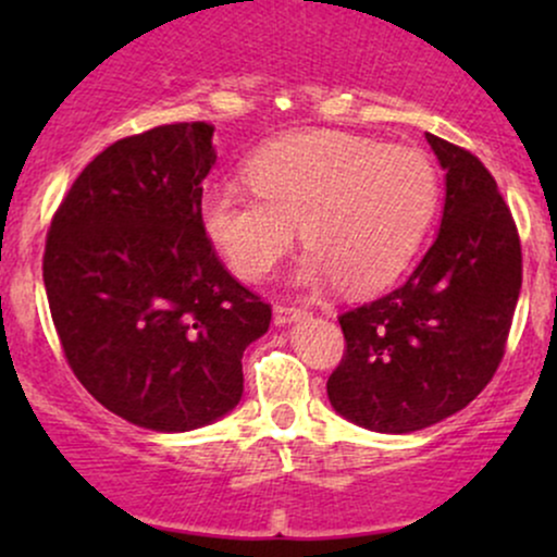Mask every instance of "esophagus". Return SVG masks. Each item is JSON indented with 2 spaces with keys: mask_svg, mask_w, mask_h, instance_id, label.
Masks as SVG:
<instances>
[{
  "mask_svg": "<svg viewBox=\"0 0 557 557\" xmlns=\"http://www.w3.org/2000/svg\"><path fill=\"white\" fill-rule=\"evenodd\" d=\"M306 314H309V311L300 309V306H287V304L274 306V322H277V324L298 322V319H304Z\"/></svg>",
  "mask_w": 557,
  "mask_h": 557,
  "instance_id": "34e87169",
  "label": "esophagus"
}]
</instances>
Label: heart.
I'll use <instances>...</instances> for the list:
<instances>
[{"label":"heart","mask_w":557,"mask_h":557,"mask_svg":"<svg viewBox=\"0 0 557 557\" xmlns=\"http://www.w3.org/2000/svg\"><path fill=\"white\" fill-rule=\"evenodd\" d=\"M246 181L209 183L201 225L243 280H264L298 238L309 246L296 283L369 293L417 253L434 209L437 172L411 146L314 131L274 140L248 159Z\"/></svg>","instance_id":"heart-1"}]
</instances>
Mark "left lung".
Here are the masks:
<instances>
[{"instance_id": "obj_1", "label": "left lung", "mask_w": 557, "mask_h": 557, "mask_svg": "<svg viewBox=\"0 0 557 557\" xmlns=\"http://www.w3.org/2000/svg\"><path fill=\"white\" fill-rule=\"evenodd\" d=\"M445 170L440 233L387 296L345 311V356L327 380L332 408L372 432L437 424L487 387L521 293L510 209L471 151L426 133Z\"/></svg>"}]
</instances>
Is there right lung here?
I'll use <instances>...</instances> for the list:
<instances>
[{"label": "right lung", "mask_w": 557, "mask_h": 557, "mask_svg": "<svg viewBox=\"0 0 557 557\" xmlns=\"http://www.w3.org/2000/svg\"><path fill=\"white\" fill-rule=\"evenodd\" d=\"M212 136L207 123H175L107 146L47 235L44 287L70 369L144 430L190 432L233 411L243 350L270 330V304L203 233Z\"/></svg>", "instance_id": "obj_1"}]
</instances>
